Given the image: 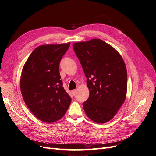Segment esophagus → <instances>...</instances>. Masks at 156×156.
<instances>
[{
  "mask_svg": "<svg viewBox=\"0 0 156 156\" xmlns=\"http://www.w3.org/2000/svg\"><path fill=\"white\" fill-rule=\"evenodd\" d=\"M76 93H77V90H72V94L73 96H75V95L76 94Z\"/></svg>",
  "mask_w": 156,
  "mask_h": 156,
  "instance_id": "1",
  "label": "esophagus"
}]
</instances>
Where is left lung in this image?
<instances>
[{
  "label": "left lung",
  "instance_id": "1",
  "mask_svg": "<svg viewBox=\"0 0 156 156\" xmlns=\"http://www.w3.org/2000/svg\"><path fill=\"white\" fill-rule=\"evenodd\" d=\"M83 66L88 99L83 103L87 116L97 123H105L114 117L124 103L127 91V70L120 54L98 39L73 44Z\"/></svg>",
  "mask_w": 156,
  "mask_h": 156
}]
</instances>
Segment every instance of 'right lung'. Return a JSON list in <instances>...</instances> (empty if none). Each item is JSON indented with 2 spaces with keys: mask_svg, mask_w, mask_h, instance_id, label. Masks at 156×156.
Returning a JSON list of instances; mask_svg holds the SVG:
<instances>
[{
  "mask_svg": "<svg viewBox=\"0 0 156 156\" xmlns=\"http://www.w3.org/2000/svg\"><path fill=\"white\" fill-rule=\"evenodd\" d=\"M70 42L35 48L22 70L20 90L27 106L38 119L51 123L60 119L71 103L63 87L60 62Z\"/></svg>",
  "mask_w": 156,
  "mask_h": 156,
  "instance_id": "obj_1",
  "label": "right lung"
}]
</instances>
